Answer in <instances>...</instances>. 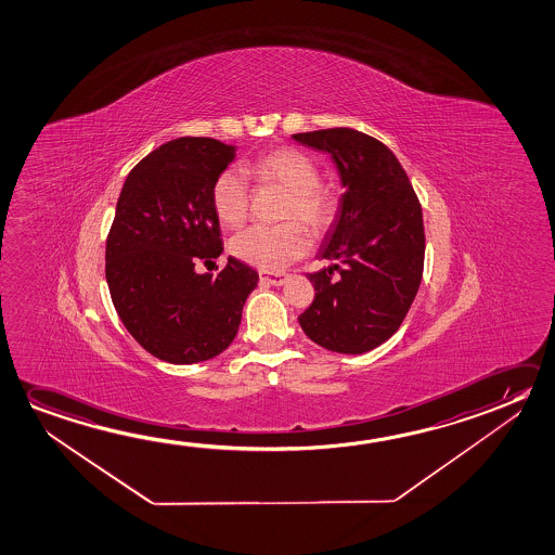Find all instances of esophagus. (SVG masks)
I'll return each mask as SVG.
<instances>
[{
  "label": "esophagus",
  "mask_w": 555,
  "mask_h": 555,
  "mask_svg": "<svg viewBox=\"0 0 555 555\" xmlns=\"http://www.w3.org/2000/svg\"><path fill=\"white\" fill-rule=\"evenodd\" d=\"M287 280V275L285 273H275V275H266V273H260V282L268 283V285H275V287H280Z\"/></svg>",
  "instance_id": "esophagus-1"
}]
</instances>
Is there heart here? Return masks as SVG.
<instances>
[{"instance_id": "b5f03b06", "label": "heart", "mask_w": 555, "mask_h": 555, "mask_svg": "<svg viewBox=\"0 0 555 555\" xmlns=\"http://www.w3.org/2000/svg\"><path fill=\"white\" fill-rule=\"evenodd\" d=\"M245 173L287 193L282 220H299L312 233H322L334 220V196L320 185L317 162L300 150H272L247 164ZM210 194L211 208L221 225L235 229L245 223L248 186L238 169H223L216 177ZM229 250L241 262L262 272H282L307 253L308 237L299 223L287 221L275 228L247 229L231 238Z\"/></svg>"}]
</instances>
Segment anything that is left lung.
Returning a JSON list of instances; mask_svg holds the SVG:
<instances>
[{"instance_id":"1","label":"left lung","mask_w":555,"mask_h":555,"mask_svg":"<svg viewBox=\"0 0 555 555\" xmlns=\"http://www.w3.org/2000/svg\"><path fill=\"white\" fill-rule=\"evenodd\" d=\"M293 139L327 152L345 191L317 255L332 264L308 273L317 293L300 327L327 351H372L399 330L423 280V208L396 154L369 134L337 127Z\"/></svg>"}]
</instances>
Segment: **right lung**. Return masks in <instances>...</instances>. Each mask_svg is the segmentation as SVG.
Returning a JSON list of instances; mask_svg holds the SVG:
<instances>
[{
  "label": "right lung",
  "mask_w": 555,
  "mask_h": 555,
  "mask_svg": "<svg viewBox=\"0 0 555 555\" xmlns=\"http://www.w3.org/2000/svg\"><path fill=\"white\" fill-rule=\"evenodd\" d=\"M235 156L237 146L183 137L125 179L107 235V287L129 334L159 361L194 364L225 351L258 285L233 256L218 275L194 270L223 253L210 193Z\"/></svg>",
  "instance_id": "right-lung-1"
}]
</instances>
